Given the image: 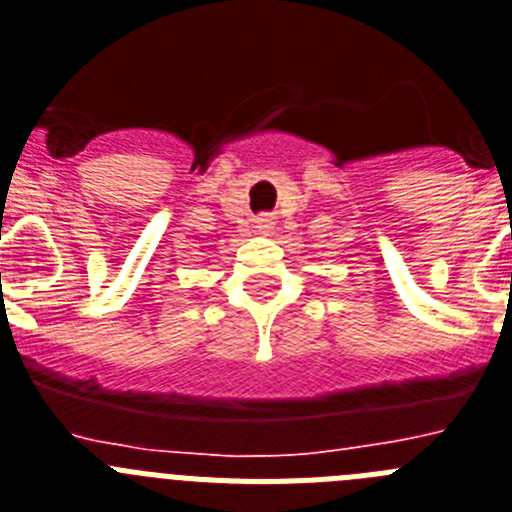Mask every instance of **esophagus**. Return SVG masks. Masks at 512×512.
I'll return each mask as SVG.
<instances>
[{
  "label": "esophagus",
  "instance_id": "1",
  "mask_svg": "<svg viewBox=\"0 0 512 512\" xmlns=\"http://www.w3.org/2000/svg\"><path fill=\"white\" fill-rule=\"evenodd\" d=\"M271 228H274V223H271V217H269V215L256 217V230H259V233H269Z\"/></svg>",
  "mask_w": 512,
  "mask_h": 512
}]
</instances>
